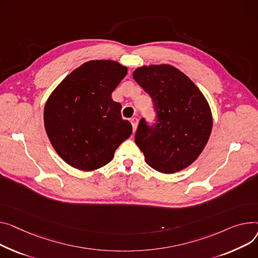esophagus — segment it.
<instances>
[{
  "mask_svg": "<svg viewBox=\"0 0 258 258\" xmlns=\"http://www.w3.org/2000/svg\"><path fill=\"white\" fill-rule=\"evenodd\" d=\"M131 122H132V125H133V130H134V132L137 130V126H138V122H139V119L138 118H136V117H134V118H132L131 119Z\"/></svg>",
  "mask_w": 258,
  "mask_h": 258,
  "instance_id": "1",
  "label": "esophagus"
}]
</instances>
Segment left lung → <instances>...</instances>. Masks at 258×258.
I'll return each mask as SVG.
<instances>
[{
	"label": "left lung",
	"instance_id": "1",
	"mask_svg": "<svg viewBox=\"0 0 258 258\" xmlns=\"http://www.w3.org/2000/svg\"><path fill=\"white\" fill-rule=\"evenodd\" d=\"M134 80L154 102L158 120L148 126L141 119L135 142L145 162L162 173H175L193 164L207 145L213 115L197 86L170 64L143 65Z\"/></svg>",
	"mask_w": 258,
	"mask_h": 258
}]
</instances>
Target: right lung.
<instances>
[{
	"instance_id": "add662e5",
	"label": "right lung",
	"mask_w": 258,
	"mask_h": 258,
	"mask_svg": "<svg viewBox=\"0 0 258 258\" xmlns=\"http://www.w3.org/2000/svg\"><path fill=\"white\" fill-rule=\"evenodd\" d=\"M127 74L113 60L85 62L48 96L43 111L46 135L59 157L83 171L104 167L133 133L112 92Z\"/></svg>"
}]
</instances>
